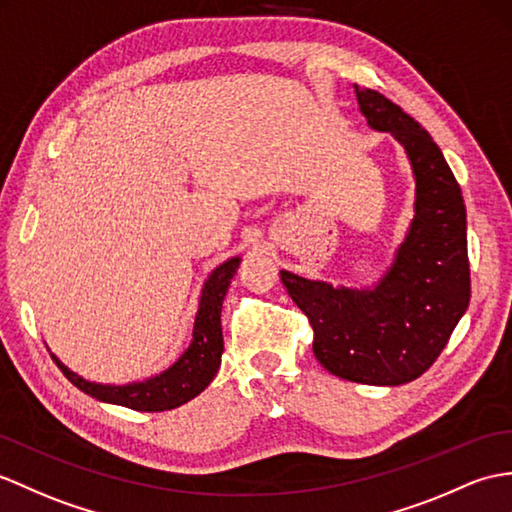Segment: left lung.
Wrapping results in <instances>:
<instances>
[{
  "mask_svg": "<svg viewBox=\"0 0 512 512\" xmlns=\"http://www.w3.org/2000/svg\"><path fill=\"white\" fill-rule=\"evenodd\" d=\"M360 113L406 150L414 216L379 281L347 288L281 270L292 301L310 318L314 355L331 375L371 386L421 377L469 307L467 209L430 133L382 93L353 85Z\"/></svg>",
  "mask_w": 512,
  "mask_h": 512,
  "instance_id": "obj_1",
  "label": "left lung"
}]
</instances>
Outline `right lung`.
Instances as JSON below:
<instances>
[{
  "instance_id": "add662e5",
  "label": "right lung",
  "mask_w": 512,
  "mask_h": 512,
  "mask_svg": "<svg viewBox=\"0 0 512 512\" xmlns=\"http://www.w3.org/2000/svg\"><path fill=\"white\" fill-rule=\"evenodd\" d=\"M240 261L242 257L237 255L211 270V275L200 290L192 342L178 355V360L159 375L128 384H98L71 371L56 353L50 351L52 360L71 384L102 403H113V406H124L139 412H163L183 406L213 382L220 368L224 351L220 323L222 301L229 292L233 275L240 268Z\"/></svg>"
}]
</instances>
